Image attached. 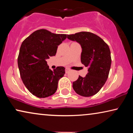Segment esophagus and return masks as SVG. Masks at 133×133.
I'll return each mask as SVG.
<instances>
[{
	"label": "esophagus",
	"mask_w": 133,
	"mask_h": 133,
	"mask_svg": "<svg viewBox=\"0 0 133 133\" xmlns=\"http://www.w3.org/2000/svg\"><path fill=\"white\" fill-rule=\"evenodd\" d=\"M65 71H66V73H68L69 71H70V70L69 68H66V70H65Z\"/></svg>",
	"instance_id": "34e87169"
}]
</instances>
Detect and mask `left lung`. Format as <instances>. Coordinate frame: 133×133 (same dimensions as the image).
<instances>
[{
  "instance_id": "1",
  "label": "left lung",
  "mask_w": 133,
  "mask_h": 133,
  "mask_svg": "<svg viewBox=\"0 0 133 133\" xmlns=\"http://www.w3.org/2000/svg\"><path fill=\"white\" fill-rule=\"evenodd\" d=\"M67 37L81 44L82 48L81 62L88 68L86 76H79L72 83V88L82 96H94L108 79L111 64L110 48L102 39L90 32H77L68 35Z\"/></svg>"
}]
</instances>
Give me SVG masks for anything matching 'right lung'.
Segmentation results:
<instances>
[{"instance_id":"1","label":"right lung","mask_w":133,"mask_h":133,"mask_svg":"<svg viewBox=\"0 0 133 133\" xmlns=\"http://www.w3.org/2000/svg\"><path fill=\"white\" fill-rule=\"evenodd\" d=\"M66 36L41 29L32 32L22 43L17 58L20 75L26 88L36 97L45 98L54 94L59 80L64 76V67L51 70L46 59L56 55L58 45Z\"/></svg>"}]
</instances>
